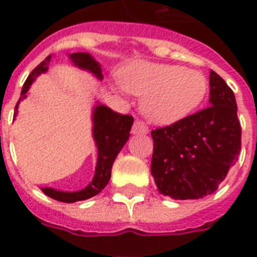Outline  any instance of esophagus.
Returning a JSON list of instances; mask_svg holds the SVG:
<instances>
[{
    "label": "esophagus",
    "instance_id": "esophagus-1",
    "mask_svg": "<svg viewBox=\"0 0 257 257\" xmlns=\"http://www.w3.org/2000/svg\"><path fill=\"white\" fill-rule=\"evenodd\" d=\"M148 132H149V129L144 121H141V120L135 121V124H133L132 126L133 135H145V133H148Z\"/></svg>",
    "mask_w": 257,
    "mask_h": 257
}]
</instances>
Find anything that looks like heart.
Instances as JSON below:
<instances>
[{"mask_svg": "<svg viewBox=\"0 0 257 257\" xmlns=\"http://www.w3.org/2000/svg\"><path fill=\"white\" fill-rule=\"evenodd\" d=\"M126 92L143 97V110L156 124H172L189 116L207 94L201 72L180 65L133 62L120 72Z\"/></svg>", "mask_w": 257, "mask_h": 257, "instance_id": "1", "label": "heart"}]
</instances>
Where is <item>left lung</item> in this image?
<instances>
[{"label":"left lung","mask_w":257,"mask_h":257,"mask_svg":"<svg viewBox=\"0 0 257 257\" xmlns=\"http://www.w3.org/2000/svg\"><path fill=\"white\" fill-rule=\"evenodd\" d=\"M209 86L208 108L151 132V173L159 192L172 199L213 193L239 157L241 126L235 94L213 70Z\"/></svg>","instance_id":"8db88e82"}]
</instances>
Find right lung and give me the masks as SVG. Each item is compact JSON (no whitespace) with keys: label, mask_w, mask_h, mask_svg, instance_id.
<instances>
[{"label":"right lung","mask_w":257,"mask_h":257,"mask_svg":"<svg viewBox=\"0 0 257 257\" xmlns=\"http://www.w3.org/2000/svg\"><path fill=\"white\" fill-rule=\"evenodd\" d=\"M50 57L52 56H48L40 65L36 66L32 70V73L29 74V77L26 78L25 84L22 86L21 97L16 105V113H17V106L20 101L26 97V92L29 90L32 82L40 74L45 73L48 70ZM69 57L74 65H77L81 69L92 72L100 80L102 78L98 62L90 54L73 53L70 54ZM93 124H94L93 125V137L96 140L98 157H97L96 172H94L92 183L89 184L86 188L77 192H61L56 191L53 188H42V192L46 196H49L57 201H62V203H76V201L90 199L93 196L98 195L106 187V184L109 183V179H110L113 161L129 139V132H131L133 124V117L129 116V114H120V113L113 112L112 109L108 108V106L98 105L94 108V113H93Z\"/></svg>","instance_id":"obj_1"}]
</instances>
